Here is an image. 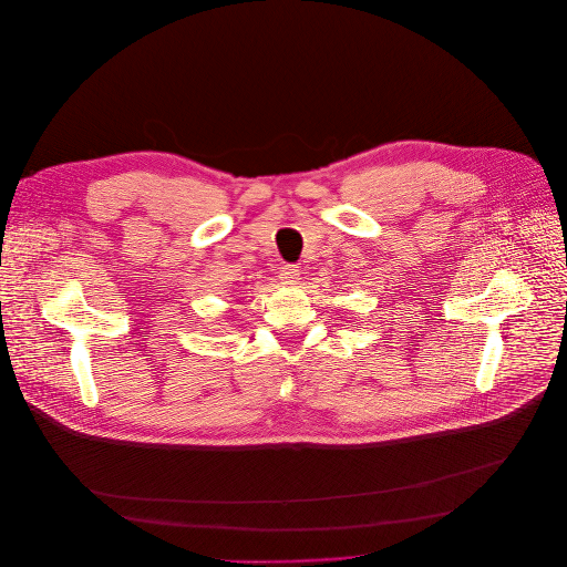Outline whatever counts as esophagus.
I'll return each mask as SVG.
<instances>
[{
	"label": "esophagus",
	"mask_w": 567,
	"mask_h": 567,
	"mask_svg": "<svg viewBox=\"0 0 567 567\" xmlns=\"http://www.w3.org/2000/svg\"><path fill=\"white\" fill-rule=\"evenodd\" d=\"M299 275H301V270H299V266H295V264H286V266H281V270H279L281 284H288V286H295L297 279H299Z\"/></svg>",
	"instance_id": "obj_1"
}]
</instances>
